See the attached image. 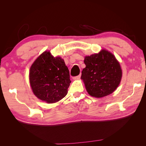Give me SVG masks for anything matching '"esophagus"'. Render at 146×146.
Here are the masks:
<instances>
[{
	"label": "esophagus",
	"mask_w": 146,
	"mask_h": 146,
	"mask_svg": "<svg viewBox=\"0 0 146 146\" xmlns=\"http://www.w3.org/2000/svg\"><path fill=\"white\" fill-rule=\"evenodd\" d=\"M81 77V75H79V76H77L76 77H73L74 80H78V79H80Z\"/></svg>",
	"instance_id": "obj_1"
}]
</instances>
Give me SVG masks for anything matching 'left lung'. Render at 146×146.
Segmentation results:
<instances>
[{
  "instance_id": "1",
  "label": "left lung",
  "mask_w": 146,
  "mask_h": 146,
  "mask_svg": "<svg viewBox=\"0 0 146 146\" xmlns=\"http://www.w3.org/2000/svg\"><path fill=\"white\" fill-rule=\"evenodd\" d=\"M86 67L82 72L81 79L90 96L100 98L116 90L121 82L122 72L115 56L105 49L99 54L86 56Z\"/></svg>"
}]
</instances>
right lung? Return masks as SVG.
<instances>
[{"instance_id":"1","label":"right lung","mask_w":146,"mask_h":146,"mask_svg":"<svg viewBox=\"0 0 146 146\" xmlns=\"http://www.w3.org/2000/svg\"><path fill=\"white\" fill-rule=\"evenodd\" d=\"M29 80L33 94L48 104L64 98L71 81L64 60L44 52L31 66Z\"/></svg>"}]
</instances>
